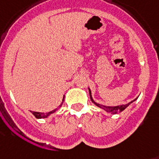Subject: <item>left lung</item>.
<instances>
[{"instance_id": "8db88e82", "label": "left lung", "mask_w": 159, "mask_h": 159, "mask_svg": "<svg viewBox=\"0 0 159 159\" xmlns=\"http://www.w3.org/2000/svg\"><path fill=\"white\" fill-rule=\"evenodd\" d=\"M89 96H90V99H91L92 102L93 103L94 105L99 107V108L102 109V110H104L105 111H106L107 113H111L112 115H115V114H118V113H120L122 112L123 111H124L128 106L132 104V102H134L137 99V98H135L134 100L132 101V102H130L128 104H125V105H119V106H104V105H102V104H99V103H97L95 101L93 100V98L92 97V93H91V90L89 88Z\"/></svg>"}]
</instances>
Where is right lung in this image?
<instances>
[{"instance_id": "obj_1", "label": "right lung", "mask_w": 159, "mask_h": 159, "mask_svg": "<svg viewBox=\"0 0 159 159\" xmlns=\"http://www.w3.org/2000/svg\"><path fill=\"white\" fill-rule=\"evenodd\" d=\"M64 97H65V96H63V99H62V102H61V105H60V106H59L57 108L54 109L53 111H49V112H48V113L36 112V111H31V112L32 113V115H33L36 118V119H44V118H48V116H50L52 114H53V113H55L57 111H58L59 108H60V107L62 106V104H63V102H64Z\"/></svg>"}]
</instances>
